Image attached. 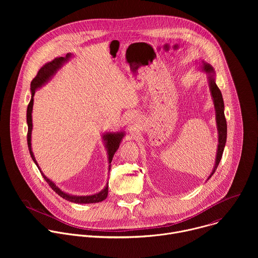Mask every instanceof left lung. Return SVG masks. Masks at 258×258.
Returning a JSON list of instances; mask_svg holds the SVG:
<instances>
[{
	"mask_svg": "<svg viewBox=\"0 0 258 258\" xmlns=\"http://www.w3.org/2000/svg\"><path fill=\"white\" fill-rule=\"evenodd\" d=\"M200 69L207 73L209 91H210L211 99L213 101V105L215 109V120H216L217 134H218V144H217V151H216V157H215V164L213 166L211 173L207 178L208 180L212 176V174L215 172L224 153V149L227 142V120L225 117V104H224L223 95L215 84V71L213 67L210 64L206 63L205 61H201Z\"/></svg>",
	"mask_w": 258,
	"mask_h": 258,
	"instance_id": "1",
	"label": "left lung"
}]
</instances>
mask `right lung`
I'll list each match as a JSON object with an SVG mask.
<instances>
[{"mask_svg": "<svg viewBox=\"0 0 258 258\" xmlns=\"http://www.w3.org/2000/svg\"><path fill=\"white\" fill-rule=\"evenodd\" d=\"M72 57L71 53H67L65 57H56L55 59H53L51 62L46 63L38 72V75L32 80L31 84H30V92H31V98H30V102L27 106V111H26V122H27V126H28V133H27V145H28V150H29V154L33 160V162L35 163V165L38 166V168L40 169L43 177L46 179V181L49 183L50 187L59 195L61 196L63 199L73 202V203H79V204H88V203H98L101 202L103 200H105L107 198L108 195V182L106 183L105 188L100 191L99 193H96L94 195H87V196H78V195H70L68 193H65L64 191H62L60 188H58L55 182L50 179L49 177H47L42 169L40 168L38 162L35 160V157L33 155L32 149H31V132H32V107H33V96L35 94V91L39 90L40 88H42L44 85H46L54 76L55 73L63 66L64 63H66L70 58ZM124 137V132L120 131V132H116V133H105L103 134V142L105 145V148L107 150V156H108V163H109V170L111 168V161L113 159V156L115 154V152L117 151V149L119 148V145L122 141Z\"/></svg>", "mask_w": 258, "mask_h": 258, "instance_id": "add662e5", "label": "right lung"}]
</instances>
